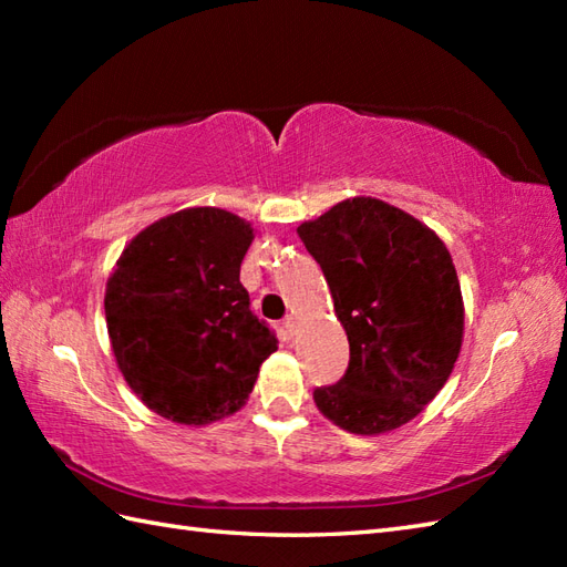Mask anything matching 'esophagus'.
Instances as JSON below:
<instances>
[{
    "label": "esophagus",
    "instance_id": "1",
    "mask_svg": "<svg viewBox=\"0 0 567 567\" xmlns=\"http://www.w3.org/2000/svg\"><path fill=\"white\" fill-rule=\"evenodd\" d=\"M282 329H285L287 336H295V331H297V319H295V317H287V319L282 321Z\"/></svg>",
    "mask_w": 567,
    "mask_h": 567
}]
</instances>
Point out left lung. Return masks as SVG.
Listing matches in <instances>:
<instances>
[{
    "label": "left lung",
    "mask_w": 567,
    "mask_h": 567,
    "mask_svg": "<svg viewBox=\"0 0 567 567\" xmlns=\"http://www.w3.org/2000/svg\"><path fill=\"white\" fill-rule=\"evenodd\" d=\"M333 297L351 360L315 390L319 412L358 436L400 429L451 378L463 295L449 248L426 224L372 197L339 202L297 228Z\"/></svg>",
    "instance_id": "obj_1"
}]
</instances>
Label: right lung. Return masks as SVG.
I'll return each mask as SVG.
<instances>
[{"label": "right lung", "instance_id": "obj_1", "mask_svg": "<svg viewBox=\"0 0 567 567\" xmlns=\"http://www.w3.org/2000/svg\"><path fill=\"white\" fill-rule=\"evenodd\" d=\"M252 228L216 207L163 216L131 238L106 280L112 351L141 402L177 424L238 412L277 351L250 311L240 262Z\"/></svg>", "mask_w": 567, "mask_h": 567}]
</instances>
